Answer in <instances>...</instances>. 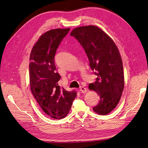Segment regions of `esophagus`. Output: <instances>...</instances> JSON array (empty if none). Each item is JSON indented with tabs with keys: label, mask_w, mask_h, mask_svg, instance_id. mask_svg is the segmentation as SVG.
<instances>
[{
	"label": "esophagus",
	"mask_w": 148,
	"mask_h": 148,
	"mask_svg": "<svg viewBox=\"0 0 148 148\" xmlns=\"http://www.w3.org/2000/svg\"><path fill=\"white\" fill-rule=\"evenodd\" d=\"M79 90H80V92H81V93H86V92H87V88H85V87H82V86H81V87H79Z\"/></svg>",
	"instance_id": "1"
}]
</instances>
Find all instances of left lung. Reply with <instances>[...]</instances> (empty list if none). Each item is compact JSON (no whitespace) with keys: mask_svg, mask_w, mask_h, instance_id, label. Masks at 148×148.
<instances>
[{"mask_svg":"<svg viewBox=\"0 0 148 148\" xmlns=\"http://www.w3.org/2000/svg\"><path fill=\"white\" fill-rule=\"evenodd\" d=\"M83 47L92 70L97 76L88 86L99 96L93 108L96 113L107 115L119 103L124 88L123 67L116 45L101 29L93 25L79 27L70 33Z\"/></svg>","mask_w":148,"mask_h":148,"instance_id":"obj_1","label":"left lung"}]
</instances>
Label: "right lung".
I'll return each mask as SVG.
<instances>
[{
  "instance_id": "1",
  "label": "right lung",
  "mask_w": 148,
  "mask_h": 148,
  "mask_svg": "<svg viewBox=\"0 0 148 148\" xmlns=\"http://www.w3.org/2000/svg\"><path fill=\"white\" fill-rule=\"evenodd\" d=\"M70 28L47 32L33 46L29 57L31 91L44 113L56 120L69 112L76 92L67 91L58 85L61 76L56 72L55 56L59 45Z\"/></svg>"
}]
</instances>
